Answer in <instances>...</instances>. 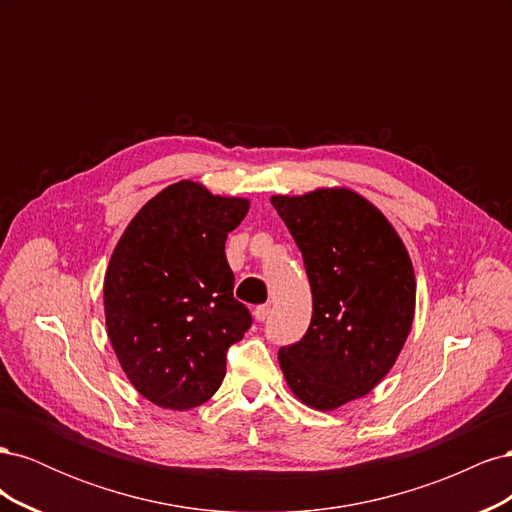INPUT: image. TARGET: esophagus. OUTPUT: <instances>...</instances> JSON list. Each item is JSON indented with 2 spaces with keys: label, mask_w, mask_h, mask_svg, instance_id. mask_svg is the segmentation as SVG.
Segmentation results:
<instances>
[{
  "label": "esophagus",
  "mask_w": 512,
  "mask_h": 512,
  "mask_svg": "<svg viewBox=\"0 0 512 512\" xmlns=\"http://www.w3.org/2000/svg\"><path fill=\"white\" fill-rule=\"evenodd\" d=\"M269 314H271V303L254 307V318H256L258 322H265V320L269 318Z\"/></svg>",
  "instance_id": "obj_1"
}]
</instances>
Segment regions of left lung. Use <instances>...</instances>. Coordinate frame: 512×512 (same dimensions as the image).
Here are the masks:
<instances>
[{
    "label": "left lung",
    "mask_w": 512,
    "mask_h": 512,
    "mask_svg": "<svg viewBox=\"0 0 512 512\" xmlns=\"http://www.w3.org/2000/svg\"><path fill=\"white\" fill-rule=\"evenodd\" d=\"M303 254L312 322L280 348L288 389L329 412L365 397L389 374L412 329L416 277L393 224L348 188L271 196Z\"/></svg>",
    "instance_id": "obj_1"
}]
</instances>
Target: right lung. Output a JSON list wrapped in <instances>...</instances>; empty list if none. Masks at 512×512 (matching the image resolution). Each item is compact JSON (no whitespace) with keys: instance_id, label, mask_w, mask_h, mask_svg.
Instances as JSON below:
<instances>
[{"instance_id":"obj_1","label":"right lung","mask_w":512,"mask_h":512,"mask_svg":"<svg viewBox=\"0 0 512 512\" xmlns=\"http://www.w3.org/2000/svg\"><path fill=\"white\" fill-rule=\"evenodd\" d=\"M247 209V198L183 179L145 203L115 245L104 275L106 333L151 404L179 412L205 404L224 380L226 350L250 329L224 252Z\"/></svg>"}]
</instances>
